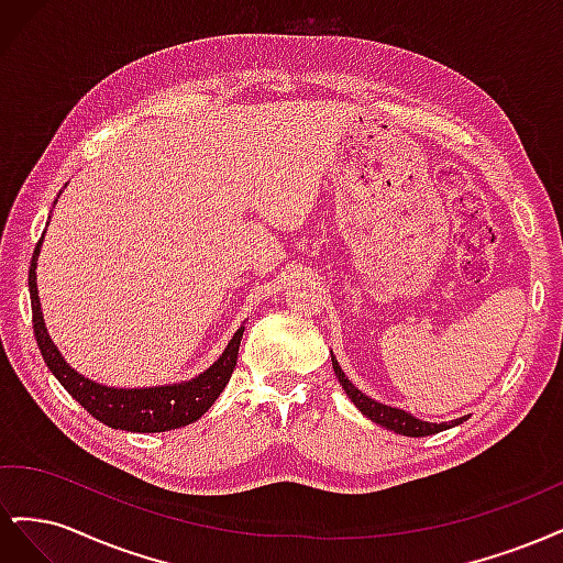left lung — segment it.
I'll return each instance as SVG.
<instances>
[{
  "instance_id": "1",
  "label": "left lung",
  "mask_w": 563,
  "mask_h": 563,
  "mask_svg": "<svg viewBox=\"0 0 563 563\" xmlns=\"http://www.w3.org/2000/svg\"><path fill=\"white\" fill-rule=\"evenodd\" d=\"M331 362H333V371H335L338 383L343 385V389L347 391V397L354 401V406L360 408V411H362L368 420L383 424L385 430H391V432L404 434V437H430V434H437V432H441V430L455 428V424L467 420L465 416H463V418H455V420H451V422H439V424H437V422H428V420H418L416 416L401 411V408L387 406V404H380V401H376V399L366 397L362 389H356V387L345 378V373H343V368L338 366L333 354H331Z\"/></svg>"
}]
</instances>
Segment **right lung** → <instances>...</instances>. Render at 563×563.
I'll return each instance as SVG.
<instances>
[{
    "label": "right lung",
    "mask_w": 563,
    "mask_h": 563,
    "mask_svg": "<svg viewBox=\"0 0 563 563\" xmlns=\"http://www.w3.org/2000/svg\"><path fill=\"white\" fill-rule=\"evenodd\" d=\"M42 240L35 249L30 263V300H32V323H35V338L40 352L48 371L54 373L58 383L70 391L73 399H77L87 411L112 430H126V432H168L176 428H185L195 420H199L209 411L213 401L220 397V391L230 383L232 371L236 366V354H240V343L244 335V327L236 329L232 340L228 343L225 352L218 356V362L209 366L197 378L176 383V385H162V387H139V389H124V387H108L100 385L91 378H84L70 364L63 360V354L51 340L40 305L37 291V255H40Z\"/></svg>",
    "instance_id": "add662e5"
}]
</instances>
